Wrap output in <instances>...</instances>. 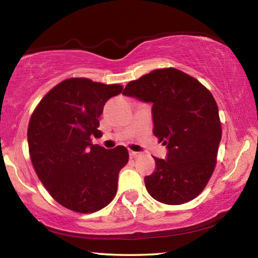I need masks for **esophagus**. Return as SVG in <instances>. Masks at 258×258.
Here are the masks:
<instances>
[{
    "instance_id": "1",
    "label": "esophagus",
    "mask_w": 258,
    "mask_h": 258,
    "mask_svg": "<svg viewBox=\"0 0 258 258\" xmlns=\"http://www.w3.org/2000/svg\"><path fill=\"white\" fill-rule=\"evenodd\" d=\"M140 152H137V151H130V157L131 158H138V157H140Z\"/></svg>"
}]
</instances>
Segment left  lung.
Wrapping results in <instances>:
<instances>
[{"label":"left lung","instance_id":"8db88e82","mask_svg":"<svg viewBox=\"0 0 258 258\" xmlns=\"http://www.w3.org/2000/svg\"><path fill=\"white\" fill-rule=\"evenodd\" d=\"M124 95L152 103L154 134L167 148L165 159L145 177L157 202L181 205L202 192L216 165L222 127L212 93L175 68L156 69L130 82Z\"/></svg>","mask_w":258,"mask_h":258}]
</instances>
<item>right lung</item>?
I'll return each instance as SVG.
<instances>
[{"mask_svg":"<svg viewBox=\"0 0 258 258\" xmlns=\"http://www.w3.org/2000/svg\"><path fill=\"white\" fill-rule=\"evenodd\" d=\"M123 86L89 78L59 83L41 100L30 117L27 140L38 178L52 198L77 213H94L115 197L118 174L127 164L123 146L92 145L102 135L99 117Z\"/></svg>","mask_w":258,"mask_h":258,"instance_id":"right-lung-1","label":"right lung"}]
</instances>
